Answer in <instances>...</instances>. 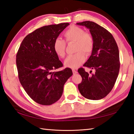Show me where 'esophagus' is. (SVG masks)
<instances>
[{"mask_svg":"<svg viewBox=\"0 0 134 134\" xmlns=\"http://www.w3.org/2000/svg\"><path fill=\"white\" fill-rule=\"evenodd\" d=\"M72 72H73V74H77V71L75 69H72Z\"/></svg>","mask_w":134,"mask_h":134,"instance_id":"1","label":"esophagus"}]
</instances>
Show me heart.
<instances>
[{"instance_id":"obj_1","label":"heart","mask_w":134,"mask_h":134,"mask_svg":"<svg viewBox=\"0 0 134 134\" xmlns=\"http://www.w3.org/2000/svg\"><path fill=\"white\" fill-rule=\"evenodd\" d=\"M64 36L67 42H74L75 52L77 53L69 55L64 60V64L66 67L76 69L85 61L86 55H90L94 46L93 36L91 34L77 26L73 25L65 31ZM53 48L54 53L60 58H63L65 54V43L60 38L55 39Z\"/></svg>"}]
</instances>
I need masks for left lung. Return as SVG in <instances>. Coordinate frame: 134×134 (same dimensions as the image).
Wrapping results in <instances>:
<instances>
[{"label":"left lung","mask_w":134,"mask_h":134,"mask_svg":"<svg viewBox=\"0 0 134 134\" xmlns=\"http://www.w3.org/2000/svg\"><path fill=\"white\" fill-rule=\"evenodd\" d=\"M77 24L89 29L93 36V49L83 66L95 71L94 74L90 75L83 68L78 69L82 79L78 84V90L86 99L100 100L111 91L119 75V48L111 34L98 24L86 21Z\"/></svg>","instance_id":"8db88e82"}]
</instances>
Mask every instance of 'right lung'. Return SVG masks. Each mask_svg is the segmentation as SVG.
<instances>
[{
    "label": "right lung",
    "instance_id": "right-lung-1",
    "mask_svg": "<svg viewBox=\"0 0 134 134\" xmlns=\"http://www.w3.org/2000/svg\"><path fill=\"white\" fill-rule=\"evenodd\" d=\"M69 23L43 26L28 34L16 56L20 82L29 96L42 105H51L61 98L71 69L53 70L63 66L54 53L53 42Z\"/></svg>",
    "mask_w": 134,
    "mask_h": 134
}]
</instances>
